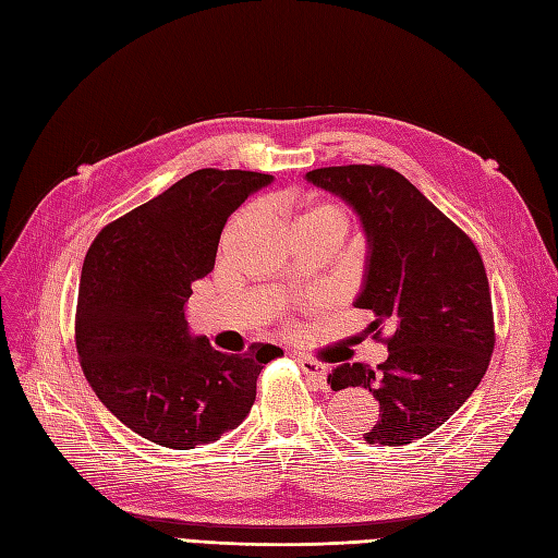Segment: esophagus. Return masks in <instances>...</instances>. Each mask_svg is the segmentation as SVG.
Listing matches in <instances>:
<instances>
[{
  "label": "esophagus",
  "mask_w": 558,
  "mask_h": 558,
  "mask_svg": "<svg viewBox=\"0 0 558 558\" xmlns=\"http://www.w3.org/2000/svg\"><path fill=\"white\" fill-rule=\"evenodd\" d=\"M298 363L302 367V373H305L312 381H316L318 386H326V379H328V367L324 363H318L310 356H298Z\"/></svg>",
  "instance_id": "esophagus-1"
}]
</instances>
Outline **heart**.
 Listing matches in <instances>:
<instances>
[{
    "mask_svg": "<svg viewBox=\"0 0 558 558\" xmlns=\"http://www.w3.org/2000/svg\"><path fill=\"white\" fill-rule=\"evenodd\" d=\"M307 216H337V218H342V221H344L342 209L335 207V205H316V207H312L305 216H300V218H307Z\"/></svg>",
    "mask_w": 558,
    "mask_h": 558,
    "instance_id": "heart-1",
    "label": "heart"
}]
</instances>
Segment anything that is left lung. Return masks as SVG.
<instances>
[{
  "instance_id": "left-lung-1",
  "label": "left lung",
  "mask_w": 558,
  "mask_h": 558,
  "mask_svg": "<svg viewBox=\"0 0 558 558\" xmlns=\"http://www.w3.org/2000/svg\"><path fill=\"white\" fill-rule=\"evenodd\" d=\"M359 214L367 240L359 310L375 337L388 324V359L375 369L337 365L332 391L363 386L379 402L367 445L400 447L440 428L480 386L496 332L488 279L477 246L400 172L384 165L307 172Z\"/></svg>"
}]
</instances>
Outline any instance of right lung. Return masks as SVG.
Here are the masks:
<instances>
[{
	"instance_id": "add662e5",
	"label": "right lung",
	"mask_w": 558,
	"mask_h": 558,
	"mask_svg": "<svg viewBox=\"0 0 558 558\" xmlns=\"http://www.w3.org/2000/svg\"><path fill=\"white\" fill-rule=\"evenodd\" d=\"M272 177L197 170L99 230L81 269L78 361L105 408L160 447L195 449L238 428L272 344L216 351L191 335V283L214 269L228 216Z\"/></svg>"
}]
</instances>
